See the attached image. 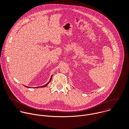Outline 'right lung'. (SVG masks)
Returning <instances> with one entry per match:
<instances>
[{
    "mask_svg": "<svg viewBox=\"0 0 129 129\" xmlns=\"http://www.w3.org/2000/svg\"><path fill=\"white\" fill-rule=\"evenodd\" d=\"M51 78H52V76L51 77V78H50V81H49V82H48V83H47L46 85H45L44 86H41V87H46V86H47V85L48 84V83H49L50 82V81L51 80ZM25 87H26V86H25ZM39 87H36V88H39Z\"/></svg>",
    "mask_w": 129,
    "mask_h": 129,
    "instance_id": "add662e5",
    "label": "right lung"
}]
</instances>
